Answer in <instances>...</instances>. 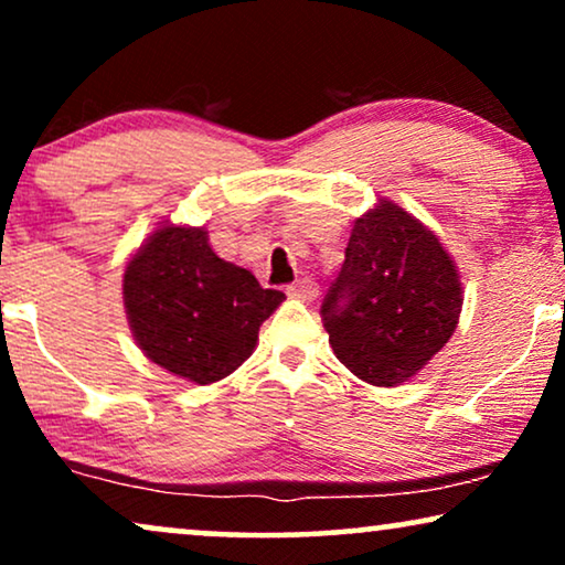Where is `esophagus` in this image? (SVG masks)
I'll return each mask as SVG.
<instances>
[{"label":"esophagus","mask_w":565,"mask_h":565,"mask_svg":"<svg viewBox=\"0 0 565 565\" xmlns=\"http://www.w3.org/2000/svg\"><path fill=\"white\" fill-rule=\"evenodd\" d=\"M287 295L297 297V299H312L318 295V284L312 281V278H299V281L287 287Z\"/></svg>","instance_id":"obj_1"}]
</instances>
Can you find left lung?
I'll list each match as a JSON object with an SVG mask.
<instances>
[{
  "label": "left lung",
  "instance_id": "obj_1",
  "mask_svg": "<svg viewBox=\"0 0 565 565\" xmlns=\"http://www.w3.org/2000/svg\"><path fill=\"white\" fill-rule=\"evenodd\" d=\"M459 312V274L427 226L391 200L354 221L320 307L341 365L373 385L409 381L446 347Z\"/></svg>",
  "mask_w": 565,
  "mask_h": 565
}]
</instances>
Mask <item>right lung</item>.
<instances>
[{
  "mask_svg": "<svg viewBox=\"0 0 565 565\" xmlns=\"http://www.w3.org/2000/svg\"><path fill=\"white\" fill-rule=\"evenodd\" d=\"M122 297L142 354L200 385L234 373L284 302V291L221 260L209 232L174 224L156 230L127 263Z\"/></svg>",
  "mask_w": 565,
  "mask_h": 565,
  "instance_id": "1",
  "label": "right lung"
}]
</instances>
